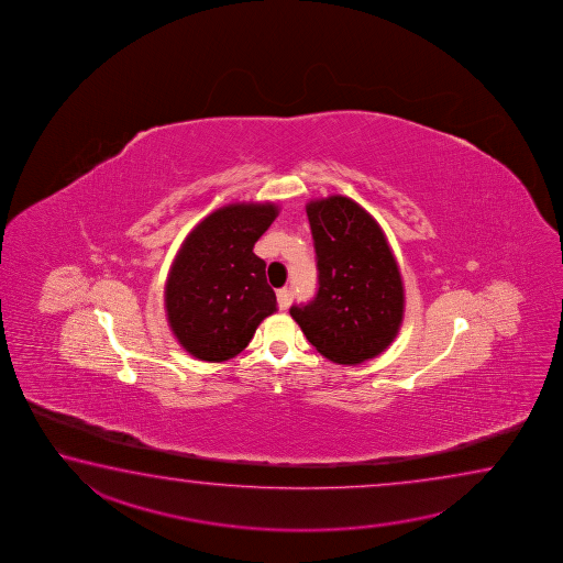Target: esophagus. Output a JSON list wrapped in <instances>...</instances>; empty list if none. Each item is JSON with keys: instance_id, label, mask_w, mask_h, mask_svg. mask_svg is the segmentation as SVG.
<instances>
[{"instance_id": "1", "label": "esophagus", "mask_w": 563, "mask_h": 563, "mask_svg": "<svg viewBox=\"0 0 563 563\" xmlns=\"http://www.w3.org/2000/svg\"><path fill=\"white\" fill-rule=\"evenodd\" d=\"M277 306H279V309H284V311H286L287 307L291 306V291L287 287L277 289Z\"/></svg>"}]
</instances>
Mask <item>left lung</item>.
<instances>
[{"mask_svg": "<svg viewBox=\"0 0 563 563\" xmlns=\"http://www.w3.org/2000/svg\"><path fill=\"white\" fill-rule=\"evenodd\" d=\"M319 289L291 317L324 358L358 364L384 353L400 331L404 284L380 224L353 199L307 202Z\"/></svg>", "mask_w": 563, "mask_h": 563, "instance_id": "obj_1", "label": "left lung"}]
</instances>
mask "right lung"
Returning <instances> with one entry per match:
<instances>
[{"mask_svg":"<svg viewBox=\"0 0 563 563\" xmlns=\"http://www.w3.org/2000/svg\"><path fill=\"white\" fill-rule=\"evenodd\" d=\"M277 212L274 202L227 205L183 242L165 284V311L175 339L195 358L229 361L276 313L266 262L252 250Z\"/></svg>","mask_w":563,"mask_h":563,"instance_id":"right-lung-1","label":"right lung"}]
</instances>
